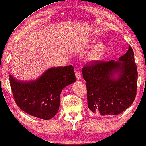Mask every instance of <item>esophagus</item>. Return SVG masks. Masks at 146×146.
<instances>
[{
    "instance_id": "1",
    "label": "esophagus",
    "mask_w": 146,
    "mask_h": 146,
    "mask_svg": "<svg viewBox=\"0 0 146 146\" xmlns=\"http://www.w3.org/2000/svg\"><path fill=\"white\" fill-rule=\"evenodd\" d=\"M76 78L78 80H80L82 79V76H81V74L79 72H76Z\"/></svg>"
}]
</instances>
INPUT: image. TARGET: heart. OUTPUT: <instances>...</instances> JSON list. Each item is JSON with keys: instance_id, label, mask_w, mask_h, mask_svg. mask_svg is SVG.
I'll use <instances>...</instances> for the list:
<instances>
[{"instance_id": "obj_1", "label": "heart", "mask_w": 146, "mask_h": 146, "mask_svg": "<svg viewBox=\"0 0 146 146\" xmlns=\"http://www.w3.org/2000/svg\"><path fill=\"white\" fill-rule=\"evenodd\" d=\"M105 47L102 44H99L92 50L89 54L88 55L86 60L89 62H94L99 60L104 52Z\"/></svg>"}]
</instances>
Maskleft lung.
<instances>
[{
  "mask_svg": "<svg viewBox=\"0 0 146 146\" xmlns=\"http://www.w3.org/2000/svg\"><path fill=\"white\" fill-rule=\"evenodd\" d=\"M86 82L88 106L97 115H115L134 101L137 71L130 46L118 60L96 61L82 70Z\"/></svg>",
  "mask_w": 146,
  "mask_h": 146,
  "instance_id": "obj_1",
  "label": "left lung"
}]
</instances>
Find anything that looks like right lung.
<instances>
[{"label": "right lung", "mask_w": 146, "mask_h": 146, "mask_svg": "<svg viewBox=\"0 0 146 146\" xmlns=\"http://www.w3.org/2000/svg\"><path fill=\"white\" fill-rule=\"evenodd\" d=\"M9 80L18 106L29 115L47 120L58 111L61 92L74 82L76 76L70 65L50 68L35 80H17L11 74Z\"/></svg>", "instance_id": "1"}]
</instances>
